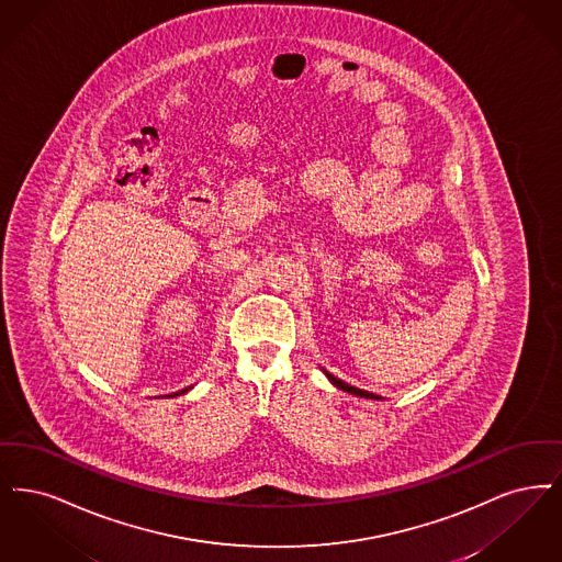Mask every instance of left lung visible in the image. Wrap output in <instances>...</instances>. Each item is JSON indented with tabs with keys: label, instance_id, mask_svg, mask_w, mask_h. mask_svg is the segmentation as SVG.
Returning a JSON list of instances; mask_svg holds the SVG:
<instances>
[{
	"label": "left lung",
	"instance_id": "8db88e82",
	"mask_svg": "<svg viewBox=\"0 0 562 562\" xmlns=\"http://www.w3.org/2000/svg\"><path fill=\"white\" fill-rule=\"evenodd\" d=\"M327 373V378L338 386V389H342V391L350 392V394H357V396H363V398H380L378 394H373V392L361 391V389H355V386H350V384H346L342 380H338V378H334L329 371H325Z\"/></svg>",
	"mask_w": 562,
	"mask_h": 562
}]
</instances>
